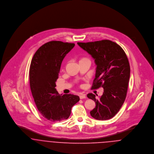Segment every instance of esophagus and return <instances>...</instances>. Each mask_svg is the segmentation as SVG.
<instances>
[{
  "instance_id": "esophagus-1",
  "label": "esophagus",
  "mask_w": 154,
  "mask_h": 154,
  "mask_svg": "<svg viewBox=\"0 0 154 154\" xmlns=\"http://www.w3.org/2000/svg\"><path fill=\"white\" fill-rule=\"evenodd\" d=\"M79 98H80V99H85V98H86L87 97H86V96H85V94H81V95H79Z\"/></svg>"
}]
</instances>
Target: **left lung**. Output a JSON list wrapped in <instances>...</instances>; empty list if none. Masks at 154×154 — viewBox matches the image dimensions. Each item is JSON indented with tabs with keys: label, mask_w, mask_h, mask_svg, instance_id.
<instances>
[{
	"label": "left lung",
	"mask_w": 154,
	"mask_h": 154,
	"mask_svg": "<svg viewBox=\"0 0 154 154\" xmlns=\"http://www.w3.org/2000/svg\"><path fill=\"white\" fill-rule=\"evenodd\" d=\"M78 44L92 57L97 65L92 89L104 88L100 100L92 93L87 95L96 103L90 114L97 120L110 119L119 112L126 97L131 73L128 57L119 45L109 40Z\"/></svg>",
	"instance_id": "8db88e82"
}]
</instances>
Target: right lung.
<instances>
[{
  "label": "right lung",
  "mask_w": 154,
  "mask_h": 154,
  "mask_svg": "<svg viewBox=\"0 0 154 154\" xmlns=\"http://www.w3.org/2000/svg\"><path fill=\"white\" fill-rule=\"evenodd\" d=\"M74 43L51 41L34 54L29 68L30 88L38 110L46 119L60 122L69 118L78 95L59 94L55 88L62 62Z\"/></svg>",
  "instance_id": "add662e5"
}]
</instances>
